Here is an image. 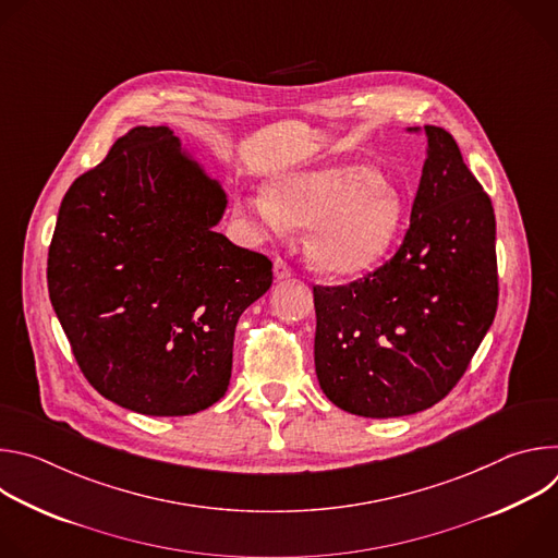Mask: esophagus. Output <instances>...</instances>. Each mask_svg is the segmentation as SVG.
Masks as SVG:
<instances>
[{
  "label": "esophagus",
  "mask_w": 558,
  "mask_h": 558,
  "mask_svg": "<svg viewBox=\"0 0 558 558\" xmlns=\"http://www.w3.org/2000/svg\"><path fill=\"white\" fill-rule=\"evenodd\" d=\"M274 276H276V280H287V278H291V267L278 258V260H274Z\"/></svg>",
  "instance_id": "34e87169"
}]
</instances>
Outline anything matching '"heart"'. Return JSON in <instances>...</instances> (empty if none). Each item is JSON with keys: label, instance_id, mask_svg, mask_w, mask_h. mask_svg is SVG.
Listing matches in <instances>:
<instances>
[{"label": "heart", "instance_id": "obj_1", "mask_svg": "<svg viewBox=\"0 0 558 558\" xmlns=\"http://www.w3.org/2000/svg\"><path fill=\"white\" fill-rule=\"evenodd\" d=\"M404 194L366 166H333L278 179L269 194L243 201L258 235L308 225L304 252L327 276L368 271L392 245L404 218Z\"/></svg>", "mask_w": 558, "mask_h": 558}]
</instances>
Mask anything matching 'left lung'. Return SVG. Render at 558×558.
I'll use <instances>...</instances> for the list:
<instances>
[{
	"label": "left lung",
	"instance_id": "obj_1",
	"mask_svg": "<svg viewBox=\"0 0 558 558\" xmlns=\"http://www.w3.org/2000/svg\"><path fill=\"white\" fill-rule=\"evenodd\" d=\"M404 243L344 287H313L315 373L329 400L360 417L430 409L465 373L499 300L495 209L454 138L435 125Z\"/></svg>",
	"mask_w": 558,
	"mask_h": 558
}]
</instances>
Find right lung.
I'll list each match as a JSON object with an SVG mask.
<instances>
[{
  "instance_id": "obj_1",
  "label": "right lung",
  "mask_w": 558,
  "mask_h": 558,
  "mask_svg": "<svg viewBox=\"0 0 558 558\" xmlns=\"http://www.w3.org/2000/svg\"><path fill=\"white\" fill-rule=\"evenodd\" d=\"M227 209L168 125H136L65 192L48 291L78 368L106 400L154 417L227 392L238 317L271 263L214 227Z\"/></svg>"
}]
</instances>
